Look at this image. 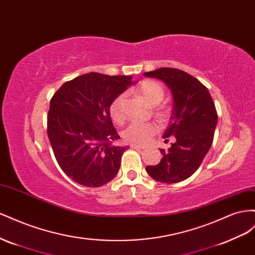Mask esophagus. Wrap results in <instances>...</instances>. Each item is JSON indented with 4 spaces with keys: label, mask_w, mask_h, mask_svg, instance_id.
Instances as JSON below:
<instances>
[{
    "label": "esophagus",
    "mask_w": 255,
    "mask_h": 255,
    "mask_svg": "<svg viewBox=\"0 0 255 255\" xmlns=\"http://www.w3.org/2000/svg\"><path fill=\"white\" fill-rule=\"evenodd\" d=\"M130 146H131L132 148H135V149H144L145 148L144 145H140V144H131Z\"/></svg>",
    "instance_id": "obj_1"
}]
</instances>
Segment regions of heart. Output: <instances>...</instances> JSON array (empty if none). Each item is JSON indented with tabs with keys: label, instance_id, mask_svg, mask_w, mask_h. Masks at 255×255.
<instances>
[{
	"label": "heart",
	"instance_id": "obj_1",
	"mask_svg": "<svg viewBox=\"0 0 255 255\" xmlns=\"http://www.w3.org/2000/svg\"><path fill=\"white\" fill-rule=\"evenodd\" d=\"M137 95L143 97L151 106H157L163 100L164 90L162 85L156 82L146 80L143 81L135 90ZM109 113L111 119L118 124L123 123L126 119V95L120 94L116 96L109 106ZM156 114L161 119L169 118L171 111L166 107H159L156 109ZM159 131V125L156 122L139 123L133 122L124 130V139L127 142L134 144L147 143L152 136Z\"/></svg>",
	"mask_w": 255,
	"mask_h": 255
}]
</instances>
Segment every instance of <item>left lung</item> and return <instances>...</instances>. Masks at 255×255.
<instances>
[{
	"label": "left lung",
	"mask_w": 255,
	"mask_h": 255,
	"mask_svg": "<svg viewBox=\"0 0 255 255\" xmlns=\"http://www.w3.org/2000/svg\"><path fill=\"white\" fill-rule=\"evenodd\" d=\"M144 76L162 80L172 91L173 110L163 139L175 137L168 150L160 149V162L147 165L146 172L160 183H179L200 168L212 146L218 121L214 100L205 85L180 69L162 67Z\"/></svg>",
	"instance_id": "8db88e82"
}]
</instances>
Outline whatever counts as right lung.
<instances>
[{"instance_id":"1","label":"right lung","mask_w":255,"mask_h":255,"mask_svg":"<svg viewBox=\"0 0 255 255\" xmlns=\"http://www.w3.org/2000/svg\"><path fill=\"white\" fill-rule=\"evenodd\" d=\"M130 76L90 72L65 82L50 100L47 132L60 168L76 183L100 187L111 181L127 146L120 139L109 106L132 83Z\"/></svg>"}]
</instances>
